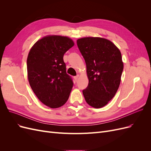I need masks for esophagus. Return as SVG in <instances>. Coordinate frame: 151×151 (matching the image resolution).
<instances>
[{
  "label": "esophagus",
  "mask_w": 151,
  "mask_h": 151,
  "mask_svg": "<svg viewBox=\"0 0 151 151\" xmlns=\"http://www.w3.org/2000/svg\"><path fill=\"white\" fill-rule=\"evenodd\" d=\"M79 77V75H77V76H76L74 77V79H75V81H76V82L77 81V80H78Z\"/></svg>",
  "instance_id": "1"
}]
</instances>
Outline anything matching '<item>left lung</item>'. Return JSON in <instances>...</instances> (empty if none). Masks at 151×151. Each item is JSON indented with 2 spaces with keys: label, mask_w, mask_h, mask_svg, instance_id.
Listing matches in <instances>:
<instances>
[{
  "label": "left lung",
  "mask_w": 151,
  "mask_h": 151,
  "mask_svg": "<svg viewBox=\"0 0 151 151\" xmlns=\"http://www.w3.org/2000/svg\"><path fill=\"white\" fill-rule=\"evenodd\" d=\"M77 45L85 60L89 79L83 91L86 101L93 108H102L119 88L123 69L121 52L111 41L99 37L80 38Z\"/></svg>",
  "instance_id": "8db88e82"
}]
</instances>
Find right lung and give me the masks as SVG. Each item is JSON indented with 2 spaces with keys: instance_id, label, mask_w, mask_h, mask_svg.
Instances as JSON below:
<instances>
[{
  "instance_id": "obj_1",
  "label": "right lung",
  "mask_w": 151,
  "mask_h": 151,
  "mask_svg": "<svg viewBox=\"0 0 151 151\" xmlns=\"http://www.w3.org/2000/svg\"><path fill=\"white\" fill-rule=\"evenodd\" d=\"M74 45L67 36L49 35L36 42L29 52V85L40 101L51 108L63 106L70 96L74 83L67 74L63 57Z\"/></svg>"
}]
</instances>
